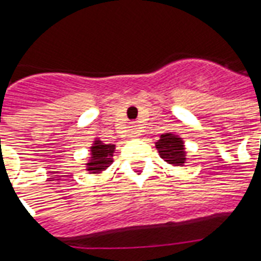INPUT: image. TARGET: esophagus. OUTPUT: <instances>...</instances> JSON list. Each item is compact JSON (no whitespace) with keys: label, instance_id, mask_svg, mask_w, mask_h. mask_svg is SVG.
<instances>
[{"label":"esophagus","instance_id":"esophagus-1","mask_svg":"<svg viewBox=\"0 0 261 261\" xmlns=\"http://www.w3.org/2000/svg\"><path fill=\"white\" fill-rule=\"evenodd\" d=\"M128 137L130 138H138L139 137V130L138 127L135 126V124H131L130 130H128Z\"/></svg>","mask_w":261,"mask_h":261}]
</instances>
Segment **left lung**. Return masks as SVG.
Listing matches in <instances>:
<instances>
[{"mask_svg": "<svg viewBox=\"0 0 261 261\" xmlns=\"http://www.w3.org/2000/svg\"><path fill=\"white\" fill-rule=\"evenodd\" d=\"M155 149L159 150L160 157L173 167H182L186 164L187 151L184 141L178 135L172 133L163 134L155 142Z\"/></svg>", "mask_w": 261, "mask_h": 261, "instance_id": "obj_1", "label": "left lung"}]
</instances>
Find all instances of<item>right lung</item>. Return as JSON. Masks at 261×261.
Wrapping results in <instances>:
<instances>
[{
  "label": "right lung",
  "mask_w": 261,
  "mask_h": 261,
  "mask_svg": "<svg viewBox=\"0 0 261 261\" xmlns=\"http://www.w3.org/2000/svg\"><path fill=\"white\" fill-rule=\"evenodd\" d=\"M114 153L115 145H111V143L106 145L102 141H100V138H96L93 141V145L90 146L89 161L85 164L87 171L93 174H98L102 171H106L114 161L112 159Z\"/></svg>",
  "instance_id": "add662e5"
}]
</instances>
